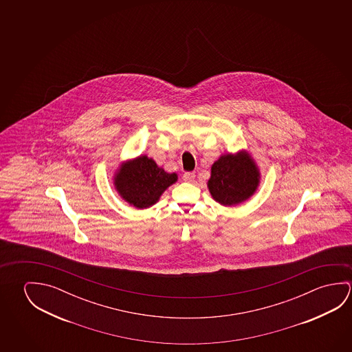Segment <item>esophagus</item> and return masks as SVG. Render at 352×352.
<instances>
[{
    "mask_svg": "<svg viewBox=\"0 0 352 352\" xmlns=\"http://www.w3.org/2000/svg\"><path fill=\"white\" fill-rule=\"evenodd\" d=\"M183 179H184L185 182L191 183V182H194V179H195V173H194V172H185V173L183 174Z\"/></svg>",
    "mask_w": 352,
    "mask_h": 352,
    "instance_id": "1",
    "label": "esophagus"
}]
</instances>
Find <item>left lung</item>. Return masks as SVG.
Masks as SVG:
<instances>
[{"mask_svg":"<svg viewBox=\"0 0 352 352\" xmlns=\"http://www.w3.org/2000/svg\"><path fill=\"white\" fill-rule=\"evenodd\" d=\"M260 169L248 151L223 153L211 167L208 189L222 206H236L247 201L260 185Z\"/></svg>","mask_w":352,"mask_h":352,"instance_id":"obj_1","label":"left lung"}]
</instances>
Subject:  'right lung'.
Listing matches in <instances>:
<instances>
[{
  "label": "right lung",
  "instance_id": "add662e5",
  "mask_svg": "<svg viewBox=\"0 0 352 352\" xmlns=\"http://www.w3.org/2000/svg\"><path fill=\"white\" fill-rule=\"evenodd\" d=\"M177 180V173H167L153 158L141 155L121 162L113 177V184L124 201L144 210L157 204L162 194Z\"/></svg>",
  "mask_w": 352,
  "mask_h": 352
}]
</instances>
